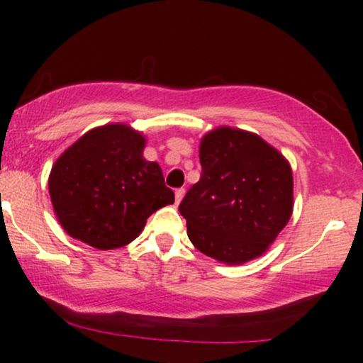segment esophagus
Instances as JSON below:
<instances>
[{
    "label": "esophagus",
    "instance_id": "obj_1",
    "mask_svg": "<svg viewBox=\"0 0 363 363\" xmlns=\"http://www.w3.org/2000/svg\"><path fill=\"white\" fill-rule=\"evenodd\" d=\"M184 194H186V191L182 189V187H181V189H176V203H177V205L182 201V198H184Z\"/></svg>",
    "mask_w": 363,
    "mask_h": 363
}]
</instances>
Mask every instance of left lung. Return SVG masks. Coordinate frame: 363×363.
<instances>
[{
	"instance_id": "8db88e82",
	"label": "left lung",
	"mask_w": 363,
	"mask_h": 363,
	"mask_svg": "<svg viewBox=\"0 0 363 363\" xmlns=\"http://www.w3.org/2000/svg\"><path fill=\"white\" fill-rule=\"evenodd\" d=\"M201 177L179 211L198 251L244 264L268 251L294 210V176L285 157L256 133L220 126L199 143Z\"/></svg>"
}]
</instances>
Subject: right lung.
<instances>
[{"label":"right lung","mask_w":363,"mask_h":363,"mask_svg":"<svg viewBox=\"0 0 363 363\" xmlns=\"http://www.w3.org/2000/svg\"><path fill=\"white\" fill-rule=\"evenodd\" d=\"M145 143L143 133L114 123L90 129L61 153L49 194L66 234L102 251L123 247L150 215L172 205L160 165L143 157Z\"/></svg>","instance_id":"1"}]
</instances>
